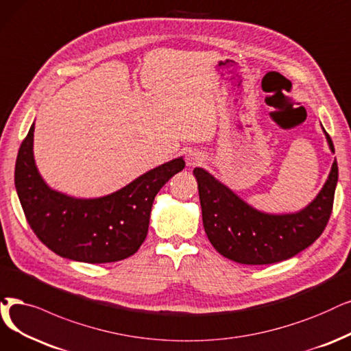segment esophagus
Here are the masks:
<instances>
[{
  "instance_id": "34e87169",
  "label": "esophagus",
  "mask_w": 351,
  "mask_h": 351,
  "mask_svg": "<svg viewBox=\"0 0 351 351\" xmlns=\"http://www.w3.org/2000/svg\"><path fill=\"white\" fill-rule=\"evenodd\" d=\"M204 161V157L202 156V152L199 151H190L187 154V165L194 167V165H199Z\"/></svg>"
}]
</instances>
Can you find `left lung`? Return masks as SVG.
<instances>
[{
	"label": "left lung",
	"mask_w": 351,
	"mask_h": 351,
	"mask_svg": "<svg viewBox=\"0 0 351 351\" xmlns=\"http://www.w3.org/2000/svg\"><path fill=\"white\" fill-rule=\"evenodd\" d=\"M331 152L334 145L322 128ZM203 226L220 255L243 265H268L289 259L313 245L324 232L339 181L334 160L317 197L297 213L269 215L256 210L203 168H194Z\"/></svg>",
	"instance_id": "left-lung-1"
}]
</instances>
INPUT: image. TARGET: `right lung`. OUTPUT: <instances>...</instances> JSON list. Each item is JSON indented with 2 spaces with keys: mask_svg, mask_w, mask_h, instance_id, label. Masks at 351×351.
<instances>
[{
  "mask_svg": "<svg viewBox=\"0 0 351 351\" xmlns=\"http://www.w3.org/2000/svg\"><path fill=\"white\" fill-rule=\"evenodd\" d=\"M34 123L21 143L16 189L24 215L38 239L62 258L108 263L130 258L145 241L152 202L183 157L152 168L121 190L97 199H76L50 189L33 154Z\"/></svg>",
  "mask_w": 351,
  "mask_h": 351,
  "instance_id": "add662e5",
  "label": "right lung"
}]
</instances>
